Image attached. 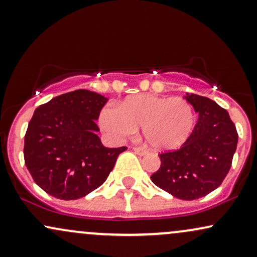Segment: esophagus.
<instances>
[{
    "instance_id": "esophagus-1",
    "label": "esophagus",
    "mask_w": 257,
    "mask_h": 257,
    "mask_svg": "<svg viewBox=\"0 0 257 257\" xmlns=\"http://www.w3.org/2000/svg\"><path fill=\"white\" fill-rule=\"evenodd\" d=\"M134 151L137 155H139V156H144V155H147L148 154V151L145 150V149H143V148H138V147H136V148H134Z\"/></svg>"
}]
</instances>
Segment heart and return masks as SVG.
<instances>
[{"label": "heart", "instance_id": "obj_1", "mask_svg": "<svg viewBox=\"0 0 257 257\" xmlns=\"http://www.w3.org/2000/svg\"><path fill=\"white\" fill-rule=\"evenodd\" d=\"M99 125L114 141H122L142 127L145 142L156 150H175L191 137L195 125L192 104L182 97L132 95L118 107L107 104Z\"/></svg>", "mask_w": 257, "mask_h": 257}]
</instances>
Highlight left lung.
<instances>
[{
	"instance_id": "1",
	"label": "left lung",
	"mask_w": 257,
	"mask_h": 257,
	"mask_svg": "<svg viewBox=\"0 0 257 257\" xmlns=\"http://www.w3.org/2000/svg\"><path fill=\"white\" fill-rule=\"evenodd\" d=\"M186 99L199 113L198 122L181 148L158 155L161 167L151 175V181L175 198L195 200L224 181L238 134L227 110L214 101L195 94Z\"/></svg>"
}]
</instances>
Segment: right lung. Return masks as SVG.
Masks as SVG:
<instances>
[{"label": "right lung", "instance_id": "obj_1", "mask_svg": "<svg viewBox=\"0 0 257 257\" xmlns=\"http://www.w3.org/2000/svg\"><path fill=\"white\" fill-rule=\"evenodd\" d=\"M107 100L78 89L34 110L25 135V164L47 194L62 200L83 198L106 181L127 149L104 148L96 135V120Z\"/></svg>", "mask_w": 257, "mask_h": 257}]
</instances>
